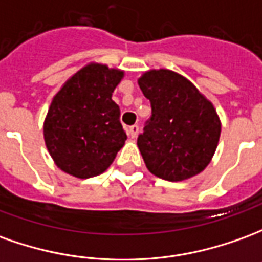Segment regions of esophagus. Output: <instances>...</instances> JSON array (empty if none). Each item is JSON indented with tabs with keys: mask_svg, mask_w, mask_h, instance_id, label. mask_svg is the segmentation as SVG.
<instances>
[{
	"mask_svg": "<svg viewBox=\"0 0 262 262\" xmlns=\"http://www.w3.org/2000/svg\"><path fill=\"white\" fill-rule=\"evenodd\" d=\"M137 135H139V126L137 125H133L129 127V136L132 137V139H136Z\"/></svg>",
	"mask_w": 262,
	"mask_h": 262,
	"instance_id": "obj_1",
	"label": "esophagus"
}]
</instances>
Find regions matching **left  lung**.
<instances>
[{
	"label": "left lung",
	"mask_w": 262,
	"mask_h": 262,
	"mask_svg": "<svg viewBox=\"0 0 262 262\" xmlns=\"http://www.w3.org/2000/svg\"><path fill=\"white\" fill-rule=\"evenodd\" d=\"M137 83L151 103V118L137 137L146 167L169 182L199 174L220 140L221 122L213 103L170 69H150Z\"/></svg>",
	"instance_id": "8db88e82"
}]
</instances>
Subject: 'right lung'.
<instances>
[{
    "label": "right lung",
    "instance_id": "right-lung-1",
    "mask_svg": "<svg viewBox=\"0 0 262 262\" xmlns=\"http://www.w3.org/2000/svg\"><path fill=\"white\" fill-rule=\"evenodd\" d=\"M125 72L91 62L62 85L43 122V139L55 164L68 174H102L125 144L112 93Z\"/></svg>",
    "mask_w": 262,
    "mask_h": 262
}]
</instances>
